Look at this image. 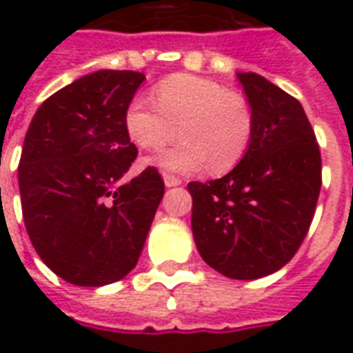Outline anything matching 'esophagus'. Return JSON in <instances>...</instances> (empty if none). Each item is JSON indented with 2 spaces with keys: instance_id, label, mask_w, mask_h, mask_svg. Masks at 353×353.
I'll return each mask as SVG.
<instances>
[{
  "instance_id": "34e87169",
  "label": "esophagus",
  "mask_w": 353,
  "mask_h": 353,
  "mask_svg": "<svg viewBox=\"0 0 353 353\" xmlns=\"http://www.w3.org/2000/svg\"><path fill=\"white\" fill-rule=\"evenodd\" d=\"M162 177H164V185L166 187H176V185H181V179L177 176H174V174H162Z\"/></svg>"
}]
</instances>
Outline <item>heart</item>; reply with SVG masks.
Segmentation results:
<instances>
[{"mask_svg":"<svg viewBox=\"0 0 353 353\" xmlns=\"http://www.w3.org/2000/svg\"><path fill=\"white\" fill-rule=\"evenodd\" d=\"M154 101L136 98L126 115L128 138L145 151H159L176 138L181 141L157 157V164L174 172H196L210 164L225 174L242 161L253 138L250 101L217 81L177 73L161 81Z\"/></svg>","mask_w":353,"mask_h":353,"instance_id":"obj_1","label":"heart"}]
</instances>
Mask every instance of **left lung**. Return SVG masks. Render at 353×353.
Wrapping results in <instances>:
<instances>
[{
  "instance_id": "8db88e82",
  "label": "left lung",
  "mask_w": 353,
  "mask_h": 353,
  "mask_svg": "<svg viewBox=\"0 0 353 353\" xmlns=\"http://www.w3.org/2000/svg\"><path fill=\"white\" fill-rule=\"evenodd\" d=\"M253 111L242 161L214 181H191L192 236L208 265L257 280L293 259L314 219L321 154L301 101L257 73H238Z\"/></svg>"
}]
</instances>
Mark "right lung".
<instances>
[{"label":"right lung","mask_w":353,"mask_h":353,"mask_svg":"<svg viewBox=\"0 0 353 353\" xmlns=\"http://www.w3.org/2000/svg\"><path fill=\"white\" fill-rule=\"evenodd\" d=\"M143 79L88 73L43 101L26 132L19 187L28 236L73 285L100 288L130 272L164 196L153 166L123 179L138 157L124 115Z\"/></svg>","instance_id":"obj_1"}]
</instances>
